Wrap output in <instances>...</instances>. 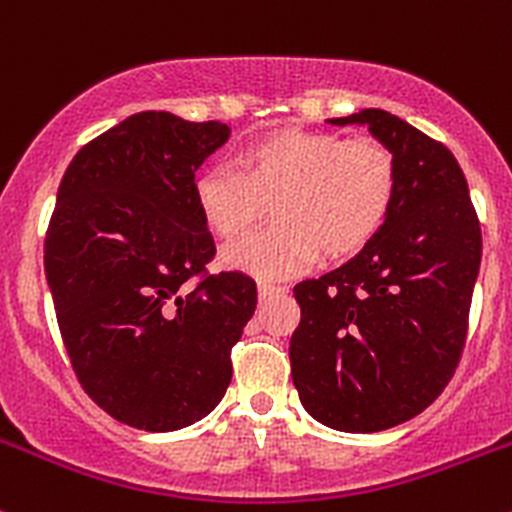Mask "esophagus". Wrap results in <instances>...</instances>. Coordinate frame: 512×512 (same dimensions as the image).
<instances>
[{"instance_id": "34e87169", "label": "esophagus", "mask_w": 512, "mask_h": 512, "mask_svg": "<svg viewBox=\"0 0 512 512\" xmlns=\"http://www.w3.org/2000/svg\"><path fill=\"white\" fill-rule=\"evenodd\" d=\"M285 285H275V282H265V280H260L257 282V292H260V299H267V297H272V294H280V292H285Z\"/></svg>"}]
</instances>
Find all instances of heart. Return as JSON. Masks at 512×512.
<instances>
[{"instance_id": "b5f03b06", "label": "heart", "mask_w": 512, "mask_h": 512, "mask_svg": "<svg viewBox=\"0 0 512 512\" xmlns=\"http://www.w3.org/2000/svg\"><path fill=\"white\" fill-rule=\"evenodd\" d=\"M237 165L240 173L203 170L195 203L225 240L247 235L272 210L275 223L225 247L227 265L257 277H287L317 255H356L386 225L399 193L394 153L376 138L285 128L242 148Z\"/></svg>"}]
</instances>
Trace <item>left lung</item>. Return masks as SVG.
Segmentation results:
<instances>
[{"label":"left lung","mask_w":512,"mask_h":512,"mask_svg":"<svg viewBox=\"0 0 512 512\" xmlns=\"http://www.w3.org/2000/svg\"><path fill=\"white\" fill-rule=\"evenodd\" d=\"M364 123L399 165V193L379 235L347 265L294 285L302 317L289 342L299 401L337 431L374 433L441 396L461 361L483 237L456 156L399 116Z\"/></svg>","instance_id":"obj_1"}]
</instances>
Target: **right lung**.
<instances>
[{
    "mask_svg": "<svg viewBox=\"0 0 512 512\" xmlns=\"http://www.w3.org/2000/svg\"><path fill=\"white\" fill-rule=\"evenodd\" d=\"M227 136L218 121L133 113L76 153L46 227L76 379L141 431H178L220 404L257 307L252 277L208 272L215 242L195 203V170Z\"/></svg>",
    "mask_w": 512,
    "mask_h": 512,
    "instance_id": "1",
    "label": "right lung"
}]
</instances>
